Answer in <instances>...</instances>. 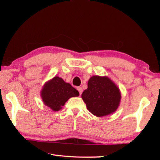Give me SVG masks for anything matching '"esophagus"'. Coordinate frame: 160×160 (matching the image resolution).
<instances>
[{"mask_svg":"<svg viewBox=\"0 0 160 160\" xmlns=\"http://www.w3.org/2000/svg\"><path fill=\"white\" fill-rule=\"evenodd\" d=\"M77 90H78V92H79L80 94H82V88H81V87H78V88H77Z\"/></svg>","mask_w":160,"mask_h":160,"instance_id":"obj_1","label":"esophagus"}]
</instances>
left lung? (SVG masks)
Listing matches in <instances>:
<instances>
[{
  "label": "left lung",
  "instance_id": "obj_1",
  "mask_svg": "<svg viewBox=\"0 0 160 160\" xmlns=\"http://www.w3.org/2000/svg\"><path fill=\"white\" fill-rule=\"evenodd\" d=\"M121 98L116 84L107 76L94 75L88 80V89L82 94L87 109L97 117L109 115L118 109Z\"/></svg>",
  "mask_w": 160,
  "mask_h": 160
}]
</instances>
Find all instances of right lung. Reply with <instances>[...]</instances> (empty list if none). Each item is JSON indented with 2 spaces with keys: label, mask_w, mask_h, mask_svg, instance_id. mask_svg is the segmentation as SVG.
Wrapping results in <instances>:
<instances>
[{
  "label": "right lung",
  "mask_w": 160,
  "mask_h": 160,
  "mask_svg": "<svg viewBox=\"0 0 160 160\" xmlns=\"http://www.w3.org/2000/svg\"><path fill=\"white\" fill-rule=\"evenodd\" d=\"M78 96L79 92L76 89L58 76L46 82L41 91L44 104L54 112L61 109L70 97Z\"/></svg>",
  "instance_id": "add662e5"
}]
</instances>
